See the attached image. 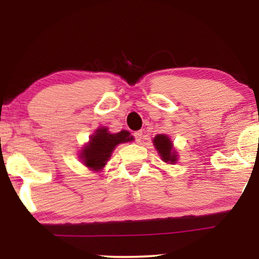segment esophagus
I'll return each instance as SVG.
<instances>
[{
    "instance_id": "34e87169",
    "label": "esophagus",
    "mask_w": 259,
    "mask_h": 259,
    "mask_svg": "<svg viewBox=\"0 0 259 259\" xmlns=\"http://www.w3.org/2000/svg\"><path fill=\"white\" fill-rule=\"evenodd\" d=\"M133 136L137 143H140L141 139H143V131H137V132H134Z\"/></svg>"
}]
</instances>
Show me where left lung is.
Here are the masks:
<instances>
[{
  "instance_id": "1",
  "label": "left lung",
  "mask_w": 259,
  "mask_h": 259,
  "mask_svg": "<svg viewBox=\"0 0 259 259\" xmlns=\"http://www.w3.org/2000/svg\"><path fill=\"white\" fill-rule=\"evenodd\" d=\"M153 144L162 158V160L165 162H169V164H175L177 161V155L176 152L172 150V143L167 137L164 136V134H158L153 139Z\"/></svg>"
}]
</instances>
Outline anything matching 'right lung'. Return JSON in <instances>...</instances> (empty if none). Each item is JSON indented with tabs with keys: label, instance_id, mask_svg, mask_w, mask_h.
<instances>
[{
	"label": "right lung",
	"instance_id": "1",
	"mask_svg": "<svg viewBox=\"0 0 259 259\" xmlns=\"http://www.w3.org/2000/svg\"><path fill=\"white\" fill-rule=\"evenodd\" d=\"M131 140H133V137H130L127 131L111 134L106 127H102L92 136L90 144L82 150L81 158L84 165L94 171H99L106 165L116 145Z\"/></svg>",
	"mask_w": 259,
	"mask_h": 259
}]
</instances>
